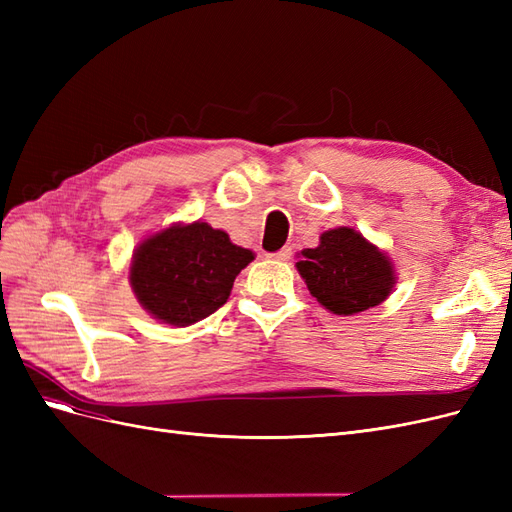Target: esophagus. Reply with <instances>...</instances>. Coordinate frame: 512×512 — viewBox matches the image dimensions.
I'll return each instance as SVG.
<instances>
[{"label":"esophagus","mask_w":512,"mask_h":512,"mask_svg":"<svg viewBox=\"0 0 512 512\" xmlns=\"http://www.w3.org/2000/svg\"><path fill=\"white\" fill-rule=\"evenodd\" d=\"M290 256H292V250H290V247H282L280 252L271 254L269 258H273V260H280V262H286V260H290Z\"/></svg>","instance_id":"34e87169"}]
</instances>
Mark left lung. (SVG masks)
I'll use <instances>...</instances> for the list:
<instances>
[{
	"mask_svg": "<svg viewBox=\"0 0 512 512\" xmlns=\"http://www.w3.org/2000/svg\"><path fill=\"white\" fill-rule=\"evenodd\" d=\"M297 271L309 294L335 316L380 305L397 284L391 256L350 226L324 230L316 247L301 250Z\"/></svg>",
	"mask_w": 512,
	"mask_h": 512,
	"instance_id": "1",
	"label": "left lung"
}]
</instances>
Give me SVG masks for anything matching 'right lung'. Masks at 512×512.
Returning <instances> with one entry per match:
<instances>
[{"instance_id": "add662e5", "label": "right lung", "mask_w": 512, "mask_h": 512, "mask_svg": "<svg viewBox=\"0 0 512 512\" xmlns=\"http://www.w3.org/2000/svg\"><path fill=\"white\" fill-rule=\"evenodd\" d=\"M256 258L207 222H175L138 241L128 280L145 312L168 327H190L211 316L235 277Z\"/></svg>"}]
</instances>
